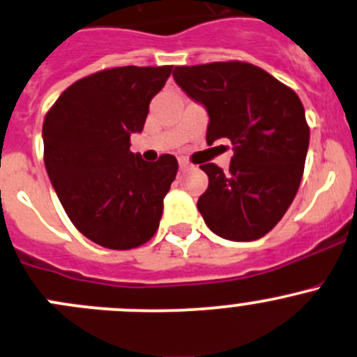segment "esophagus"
<instances>
[{
	"instance_id": "34e87169",
	"label": "esophagus",
	"mask_w": 357,
	"mask_h": 357,
	"mask_svg": "<svg viewBox=\"0 0 357 357\" xmlns=\"http://www.w3.org/2000/svg\"><path fill=\"white\" fill-rule=\"evenodd\" d=\"M188 167H190L188 162H186L185 158H179V171H186Z\"/></svg>"
}]
</instances>
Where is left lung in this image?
<instances>
[{
    "label": "left lung",
    "mask_w": 357,
    "mask_h": 357,
    "mask_svg": "<svg viewBox=\"0 0 357 357\" xmlns=\"http://www.w3.org/2000/svg\"><path fill=\"white\" fill-rule=\"evenodd\" d=\"M176 83L206 106L207 144L227 137L230 169L202 164L209 186L197 207L207 227L228 241H256L291 206L303 176L310 129L295 91L242 61L176 66Z\"/></svg>",
    "instance_id": "8db88e82"
}]
</instances>
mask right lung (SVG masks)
<instances>
[{"label":"right lung","mask_w":357,"mask_h":357,"mask_svg":"<svg viewBox=\"0 0 357 357\" xmlns=\"http://www.w3.org/2000/svg\"><path fill=\"white\" fill-rule=\"evenodd\" d=\"M172 66L102 69L68 86L43 122L48 178L71 223L96 244L137 248L157 231L178 172L172 155L144 162L130 151L150 101Z\"/></svg>","instance_id":"add662e5"}]
</instances>
